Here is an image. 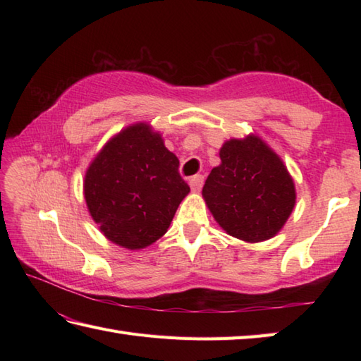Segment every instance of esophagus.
<instances>
[{"instance_id":"obj_1","label":"esophagus","mask_w":361,"mask_h":361,"mask_svg":"<svg viewBox=\"0 0 361 361\" xmlns=\"http://www.w3.org/2000/svg\"><path fill=\"white\" fill-rule=\"evenodd\" d=\"M189 186H190V189L194 190V192H198V190H200L202 186H203V176L202 175L190 176V178H189Z\"/></svg>"}]
</instances>
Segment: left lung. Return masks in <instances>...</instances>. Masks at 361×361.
<instances>
[{
	"instance_id": "obj_1",
	"label": "left lung",
	"mask_w": 361,
	"mask_h": 361,
	"mask_svg": "<svg viewBox=\"0 0 361 361\" xmlns=\"http://www.w3.org/2000/svg\"><path fill=\"white\" fill-rule=\"evenodd\" d=\"M202 190L225 233L248 243L271 239L286 225L296 190L286 164L257 135L228 140Z\"/></svg>"
}]
</instances>
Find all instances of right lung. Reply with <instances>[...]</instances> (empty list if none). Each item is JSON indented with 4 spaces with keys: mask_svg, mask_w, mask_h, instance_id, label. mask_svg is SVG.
Instances as JSON below:
<instances>
[{
    "mask_svg": "<svg viewBox=\"0 0 361 361\" xmlns=\"http://www.w3.org/2000/svg\"><path fill=\"white\" fill-rule=\"evenodd\" d=\"M180 161L150 124L122 128L91 161L83 178L90 216L110 242L142 250L167 233L190 189Z\"/></svg>",
    "mask_w": 361,
    "mask_h": 361,
    "instance_id": "add662e5",
    "label": "right lung"
}]
</instances>
